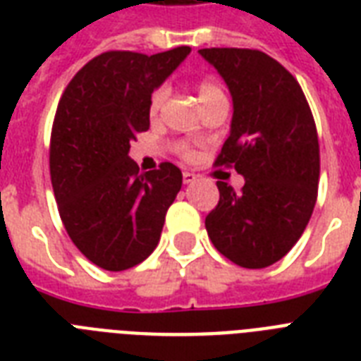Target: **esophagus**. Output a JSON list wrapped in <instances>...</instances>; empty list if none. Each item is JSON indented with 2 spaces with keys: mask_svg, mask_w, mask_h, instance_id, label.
I'll list each match as a JSON object with an SVG mask.
<instances>
[{
  "mask_svg": "<svg viewBox=\"0 0 361 361\" xmlns=\"http://www.w3.org/2000/svg\"><path fill=\"white\" fill-rule=\"evenodd\" d=\"M195 180H197V174H192V172H183V183H192Z\"/></svg>",
  "mask_w": 361,
  "mask_h": 361,
  "instance_id": "obj_1",
  "label": "esophagus"
}]
</instances>
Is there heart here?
Returning <instances> with one entry per match:
<instances>
[{
	"label": "heart",
	"mask_w": 361,
	"mask_h": 361,
	"mask_svg": "<svg viewBox=\"0 0 361 361\" xmlns=\"http://www.w3.org/2000/svg\"><path fill=\"white\" fill-rule=\"evenodd\" d=\"M197 92L198 97H200V103L204 104V109H209V106H214L217 103H226L225 87L215 78H200L197 82ZM166 97H169V86L166 84L153 87V92L149 93V99H147V112H149L152 118H157ZM174 147L176 152L180 153L183 159H187V161L195 159V149L187 142H176Z\"/></svg>",
	"instance_id": "b5f03b06"
}]
</instances>
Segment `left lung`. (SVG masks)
<instances>
[{"mask_svg":"<svg viewBox=\"0 0 361 361\" xmlns=\"http://www.w3.org/2000/svg\"><path fill=\"white\" fill-rule=\"evenodd\" d=\"M231 90L234 116L215 166L245 178L236 192L217 181L206 215L217 251L241 268L271 266L305 231L319 195L320 147L313 112L288 71L252 48H202Z\"/></svg>","mask_w":361,"mask_h":361,"instance_id":"1","label":"left lung"}]
</instances>
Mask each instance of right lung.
Returning a JSON list of instances; mask_svg holds the SVG:
<instances>
[{
    "instance_id": "obj_1",
    "label": "right lung",
    "mask_w": 361,
    "mask_h": 361,
    "mask_svg": "<svg viewBox=\"0 0 361 361\" xmlns=\"http://www.w3.org/2000/svg\"><path fill=\"white\" fill-rule=\"evenodd\" d=\"M189 52L99 54L59 99L50 135L54 197L73 243L99 268L123 271L157 247L181 170L161 163L140 174L127 153L130 140L149 129V93Z\"/></svg>"
}]
</instances>
